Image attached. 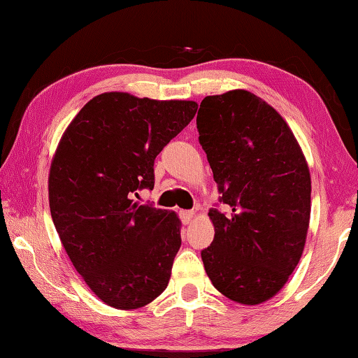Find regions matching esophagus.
Segmentation results:
<instances>
[{
	"mask_svg": "<svg viewBox=\"0 0 358 358\" xmlns=\"http://www.w3.org/2000/svg\"><path fill=\"white\" fill-rule=\"evenodd\" d=\"M180 217H181V221H183V224H191L194 220V213L189 210H181Z\"/></svg>",
	"mask_w": 358,
	"mask_h": 358,
	"instance_id": "esophagus-1",
	"label": "esophagus"
}]
</instances>
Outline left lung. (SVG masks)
<instances>
[{
  "mask_svg": "<svg viewBox=\"0 0 358 358\" xmlns=\"http://www.w3.org/2000/svg\"><path fill=\"white\" fill-rule=\"evenodd\" d=\"M220 202L210 210L215 238L202 250L213 286L241 305L280 292L305 248L311 177L286 121L246 90L207 96L197 113Z\"/></svg>",
  "mask_w": 358,
  "mask_h": 358,
  "instance_id": "8db88e82",
  "label": "left lung"
}]
</instances>
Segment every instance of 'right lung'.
Returning a JSON list of instances; mask_svg holds the SVG:
<instances>
[{"label":"right lung","instance_id":"obj_1","mask_svg":"<svg viewBox=\"0 0 358 358\" xmlns=\"http://www.w3.org/2000/svg\"><path fill=\"white\" fill-rule=\"evenodd\" d=\"M196 112L194 101L102 93L59 141L48 175L52 220L72 265L108 306L148 305L171 280L180 220L134 196L153 189L156 156Z\"/></svg>","mask_w":358,"mask_h":358}]
</instances>
